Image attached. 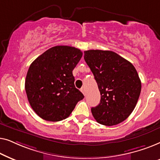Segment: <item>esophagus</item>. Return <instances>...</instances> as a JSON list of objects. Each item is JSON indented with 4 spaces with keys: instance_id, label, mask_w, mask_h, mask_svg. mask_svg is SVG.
<instances>
[{
    "instance_id": "obj_1",
    "label": "esophagus",
    "mask_w": 160,
    "mask_h": 160,
    "mask_svg": "<svg viewBox=\"0 0 160 160\" xmlns=\"http://www.w3.org/2000/svg\"><path fill=\"white\" fill-rule=\"evenodd\" d=\"M81 91H82V92L84 94V95H86V90H85L84 87H82V88L81 89Z\"/></svg>"
}]
</instances>
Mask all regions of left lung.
Here are the masks:
<instances>
[{
	"mask_svg": "<svg viewBox=\"0 0 160 160\" xmlns=\"http://www.w3.org/2000/svg\"><path fill=\"white\" fill-rule=\"evenodd\" d=\"M84 60L101 95L98 106L91 108L94 118L106 126L121 123L134 110L141 94V82L136 69L112 51H85Z\"/></svg>",
	"mask_w": 160,
	"mask_h": 160,
	"instance_id": "left-lung-1",
	"label": "left lung"
}]
</instances>
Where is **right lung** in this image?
Returning <instances> with one entry per match:
<instances>
[{
  "instance_id": "obj_1",
  "label": "right lung",
  "mask_w": 160,
  "mask_h": 160,
  "mask_svg": "<svg viewBox=\"0 0 160 160\" xmlns=\"http://www.w3.org/2000/svg\"><path fill=\"white\" fill-rule=\"evenodd\" d=\"M82 52L68 46L52 47L30 65L25 91L30 106L38 116L49 122L68 117L84 96L74 85L73 70Z\"/></svg>"
}]
</instances>
